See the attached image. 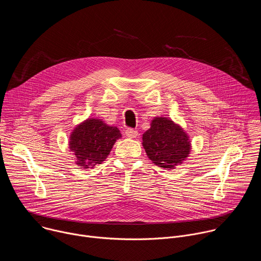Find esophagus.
I'll return each mask as SVG.
<instances>
[{
	"label": "esophagus",
	"mask_w": 261,
	"mask_h": 261,
	"mask_svg": "<svg viewBox=\"0 0 261 261\" xmlns=\"http://www.w3.org/2000/svg\"><path fill=\"white\" fill-rule=\"evenodd\" d=\"M125 134H126V136L129 137V138H135V137L138 135V132H137L136 130H133V129L129 128V129L126 130Z\"/></svg>",
	"instance_id": "34e87169"
}]
</instances>
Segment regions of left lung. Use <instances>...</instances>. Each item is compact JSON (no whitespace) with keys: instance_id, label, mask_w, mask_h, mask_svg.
Masks as SVG:
<instances>
[{"instance_id":"1","label":"left lung","mask_w":261,"mask_h":261,"mask_svg":"<svg viewBox=\"0 0 261 261\" xmlns=\"http://www.w3.org/2000/svg\"><path fill=\"white\" fill-rule=\"evenodd\" d=\"M142 146L154 164L173 169L188 158L191 142L179 125L170 119L156 117L152 120L151 128L142 135Z\"/></svg>"}]
</instances>
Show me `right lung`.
Segmentation results:
<instances>
[{
  "label": "right lung",
  "instance_id": "add662e5",
  "mask_svg": "<svg viewBox=\"0 0 261 261\" xmlns=\"http://www.w3.org/2000/svg\"><path fill=\"white\" fill-rule=\"evenodd\" d=\"M122 137L117 127L100 119L89 118L79 124L70 134L69 148L81 168H93L109 155L116 141Z\"/></svg>",
  "mask_w": 261,
  "mask_h": 261
}]
</instances>
